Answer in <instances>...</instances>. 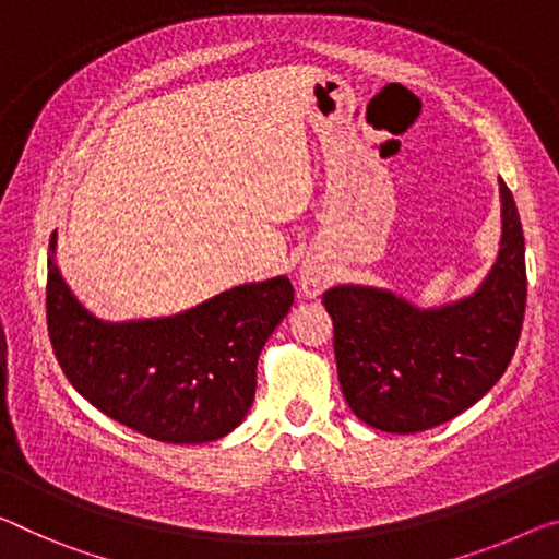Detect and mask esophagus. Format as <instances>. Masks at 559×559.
I'll use <instances>...</instances> for the list:
<instances>
[{
    "label": "esophagus",
    "mask_w": 559,
    "mask_h": 559,
    "mask_svg": "<svg viewBox=\"0 0 559 559\" xmlns=\"http://www.w3.org/2000/svg\"><path fill=\"white\" fill-rule=\"evenodd\" d=\"M299 289L305 292L307 297H317L324 287V282H328V274H324L322 267H317L314 262H305L302 267H299Z\"/></svg>",
    "instance_id": "1"
}]
</instances>
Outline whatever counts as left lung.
Instances as JSON below:
<instances>
[{
	"mask_svg": "<svg viewBox=\"0 0 559 559\" xmlns=\"http://www.w3.org/2000/svg\"><path fill=\"white\" fill-rule=\"evenodd\" d=\"M500 252L472 295L417 307L384 287L324 292L334 322V357L349 409L382 432L437 427L495 388L518 349L525 320V235L518 204L500 179Z\"/></svg>",
	"mask_w": 559,
	"mask_h": 559,
	"instance_id": "left-lung-1",
	"label": "left lung"
}]
</instances>
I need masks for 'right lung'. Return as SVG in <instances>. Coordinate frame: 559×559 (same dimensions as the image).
Returning <instances> with one entry per match:
<instances>
[{"mask_svg": "<svg viewBox=\"0 0 559 559\" xmlns=\"http://www.w3.org/2000/svg\"><path fill=\"white\" fill-rule=\"evenodd\" d=\"M295 289L280 277L219 292L167 317L109 322L90 312L47 257V330L72 388L107 417L171 444L229 435L252 407L257 359Z\"/></svg>", "mask_w": 559, "mask_h": 559, "instance_id": "obj_1", "label": "right lung"}]
</instances>
